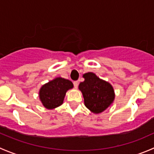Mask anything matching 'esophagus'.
<instances>
[{
	"mask_svg": "<svg viewBox=\"0 0 154 154\" xmlns=\"http://www.w3.org/2000/svg\"><path fill=\"white\" fill-rule=\"evenodd\" d=\"M78 84H79V82L78 81H74V86L76 88H77V86H78Z\"/></svg>",
	"mask_w": 154,
	"mask_h": 154,
	"instance_id": "1",
	"label": "esophagus"
}]
</instances>
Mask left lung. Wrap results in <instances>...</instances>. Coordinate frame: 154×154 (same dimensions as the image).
Segmentation results:
<instances>
[{"label":"left lung","mask_w":154,"mask_h":154,"mask_svg":"<svg viewBox=\"0 0 154 154\" xmlns=\"http://www.w3.org/2000/svg\"><path fill=\"white\" fill-rule=\"evenodd\" d=\"M83 77L84 81L80 83L78 88L83 94L85 106L94 114L103 112L115 100L112 86L93 72L86 73Z\"/></svg>","instance_id":"left-lung-1"}]
</instances>
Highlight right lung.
Listing matches in <instances>:
<instances>
[{
  "label": "right lung",
  "mask_w": 154,
  "mask_h": 154,
  "mask_svg": "<svg viewBox=\"0 0 154 154\" xmlns=\"http://www.w3.org/2000/svg\"><path fill=\"white\" fill-rule=\"evenodd\" d=\"M74 87L72 82L58 77L43 85L38 91L42 105L48 109H54L63 103L66 92Z\"/></svg>",
  "instance_id": "add662e5"
}]
</instances>
